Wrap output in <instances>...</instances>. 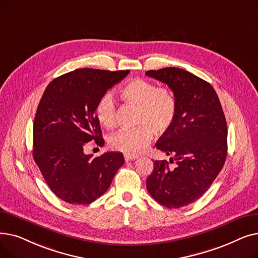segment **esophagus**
I'll return each instance as SVG.
<instances>
[{
	"label": "esophagus",
	"instance_id": "obj_1",
	"mask_svg": "<svg viewBox=\"0 0 258 258\" xmlns=\"http://www.w3.org/2000/svg\"><path fill=\"white\" fill-rule=\"evenodd\" d=\"M138 159V156H133V155H124V160L126 162L128 161H133V160H136Z\"/></svg>",
	"mask_w": 258,
	"mask_h": 258
}]
</instances>
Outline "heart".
<instances>
[{
	"mask_svg": "<svg viewBox=\"0 0 258 258\" xmlns=\"http://www.w3.org/2000/svg\"><path fill=\"white\" fill-rule=\"evenodd\" d=\"M121 97L138 106L136 124L133 130H121L110 137L108 144L115 151L126 155L142 153L158 134L166 133L177 117V101L167 88H158L152 81L142 78L130 80L120 90ZM96 116L100 123L112 128L117 122V104L113 94L104 93L96 105Z\"/></svg>",
	"mask_w": 258,
	"mask_h": 258,
	"instance_id": "1",
	"label": "heart"
}]
</instances>
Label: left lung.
Here are the masks:
<instances>
[{
	"label": "left lung",
	"instance_id": "left-lung-1",
	"mask_svg": "<svg viewBox=\"0 0 258 258\" xmlns=\"http://www.w3.org/2000/svg\"><path fill=\"white\" fill-rule=\"evenodd\" d=\"M145 75L166 84L177 101L172 126L159 138L158 150L172 156L155 161L146 180L150 195L167 208H181L204 195L227 157V122L212 86L179 68L150 70Z\"/></svg>",
	"mask_w": 258,
	"mask_h": 258
}]
</instances>
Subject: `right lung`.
Listing matches in <instances>:
<instances>
[{"label": "right lung", "mask_w": 258, "mask_h": 258, "mask_svg": "<svg viewBox=\"0 0 258 258\" xmlns=\"http://www.w3.org/2000/svg\"><path fill=\"white\" fill-rule=\"evenodd\" d=\"M130 70L77 69L53 79L33 122V159L52 192L73 205H88L110 187L124 164L121 153L86 155L90 141L104 140L96 116L99 98Z\"/></svg>", "instance_id": "add662e5"}]
</instances>
